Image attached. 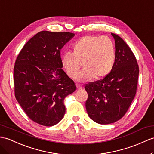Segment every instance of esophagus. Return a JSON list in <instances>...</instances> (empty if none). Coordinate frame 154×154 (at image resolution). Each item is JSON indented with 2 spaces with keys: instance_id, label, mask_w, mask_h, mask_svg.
Segmentation results:
<instances>
[{
  "instance_id": "1",
  "label": "esophagus",
  "mask_w": 154,
  "mask_h": 154,
  "mask_svg": "<svg viewBox=\"0 0 154 154\" xmlns=\"http://www.w3.org/2000/svg\"><path fill=\"white\" fill-rule=\"evenodd\" d=\"M76 88H77L78 89H82V86L80 84H76Z\"/></svg>"
}]
</instances>
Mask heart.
I'll list each match as a JSON object with an SVG mask.
<instances>
[{
    "label": "heart",
    "instance_id": "1",
    "mask_svg": "<svg viewBox=\"0 0 154 154\" xmlns=\"http://www.w3.org/2000/svg\"><path fill=\"white\" fill-rule=\"evenodd\" d=\"M72 52L66 51L61 63L67 74L73 78L81 66L84 68L75 77L78 82H86L93 77L99 80L106 77L113 69L116 52L113 41L103 36L82 37L72 46Z\"/></svg>",
    "mask_w": 154,
    "mask_h": 154
}]
</instances>
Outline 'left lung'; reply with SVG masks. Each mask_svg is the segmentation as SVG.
Segmentation results:
<instances>
[{"instance_id": "1", "label": "left lung", "mask_w": 154, "mask_h": 154, "mask_svg": "<svg viewBox=\"0 0 154 154\" xmlns=\"http://www.w3.org/2000/svg\"><path fill=\"white\" fill-rule=\"evenodd\" d=\"M115 41L113 69L103 80L85 86L88 98V114L93 121L106 125L120 119L127 112L137 91L139 69L129 47L120 36L111 33Z\"/></svg>"}]
</instances>
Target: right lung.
Returning <instances> with one entry per match:
<instances>
[{
    "label": "right lung",
    "mask_w": 154,
    "mask_h": 154,
    "mask_svg": "<svg viewBox=\"0 0 154 154\" xmlns=\"http://www.w3.org/2000/svg\"><path fill=\"white\" fill-rule=\"evenodd\" d=\"M74 34L43 31L25 44L14 68L15 96L32 121L53 126L64 117L65 97L75 91L62 69L60 52Z\"/></svg>",
    "instance_id": "right-lung-1"
}]
</instances>
